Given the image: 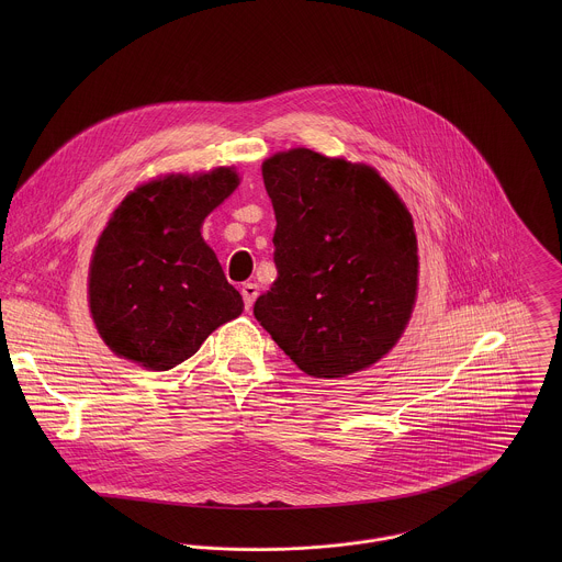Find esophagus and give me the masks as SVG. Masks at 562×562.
Instances as JSON below:
<instances>
[{
    "instance_id": "obj_1",
    "label": "esophagus",
    "mask_w": 562,
    "mask_h": 562,
    "mask_svg": "<svg viewBox=\"0 0 562 562\" xmlns=\"http://www.w3.org/2000/svg\"><path fill=\"white\" fill-rule=\"evenodd\" d=\"M257 294H259V288H257L255 283H244V285H241V299H244V310H250V307H252V303H255Z\"/></svg>"
}]
</instances>
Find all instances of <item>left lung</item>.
Listing matches in <instances>:
<instances>
[{
	"mask_svg": "<svg viewBox=\"0 0 562 562\" xmlns=\"http://www.w3.org/2000/svg\"><path fill=\"white\" fill-rule=\"evenodd\" d=\"M261 175L277 218V279L255 301V318L310 376L372 366L415 303L408 210L374 168L312 149L277 154Z\"/></svg>",
	"mask_w": 562,
	"mask_h": 562,
	"instance_id": "obj_1",
	"label": "left lung"
}]
</instances>
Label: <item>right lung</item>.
<instances>
[{
    "instance_id": "right-lung-1",
    "label": "right lung",
    "mask_w": 562,
    "mask_h": 562,
    "mask_svg": "<svg viewBox=\"0 0 562 562\" xmlns=\"http://www.w3.org/2000/svg\"><path fill=\"white\" fill-rule=\"evenodd\" d=\"M238 181L232 168L168 175L114 210L94 246L88 294L97 330L116 355L170 370L240 316V292L201 238L205 216Z\"/></svg>"
}]
</instances>
